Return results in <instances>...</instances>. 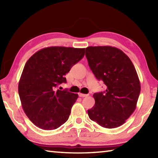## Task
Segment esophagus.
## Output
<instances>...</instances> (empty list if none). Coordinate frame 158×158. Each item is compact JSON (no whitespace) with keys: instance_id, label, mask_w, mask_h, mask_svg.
I'll return each instance as SVG.
<instances>
[{"instance_id":"obj_1","label":"esophagus","mask_w":158,"mask_h":158,"mask_svg":"<svg viewBox=\"0 0 158 158\" xmlns=\"http://www.w3.org/2000/svg\"><path fill=\"white\" fill-rule=\"evenodd\" d=\"M89 95L87 94H83V93H79V97L81 98H84V97H86V96H88Z\"/></svg>"}]
</instances>
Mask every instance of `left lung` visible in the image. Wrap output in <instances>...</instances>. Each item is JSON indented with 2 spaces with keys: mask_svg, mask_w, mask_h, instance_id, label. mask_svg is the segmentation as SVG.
Listing matches in <instances>:
<instances>
[{
  "mask_svg": "<svg viewBox=\"0 0 158 158\" xmlns=\"http://www.w3.org/2000/svg\"><path fill=\"white\" fill-rule=\"evenodd\" d=\"M85 56L96 78L106 86L105 91L93 94L95 103L88 110L90 119L105 128L121 126L135 111L140 94L135 66L124 52L114 47H89Z\"/></svg>",
  "mask_w": 158,
  "mask_h": 158,
  "instance_id": "1",
  "label": "left lung"
}]
</instances>
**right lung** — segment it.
<instances>
[{"mask_svg": "<svg viewBox=\"0 0 158 158\" xmlns=\"http://www.w3.org/2000/svg\"><path fill=\"white\" fill-rule=\"evenodd\" d=\"M85 49L50 47L35 53L26 63L19 82V95L26 116L37 127L57 129L68 121L78 95L56 87L84 56Z\"/></svg>", "mask_w": 158, "mask_h": 158, "instance_id": "right-lung-1", "label": "right lung"}]
</instances>
